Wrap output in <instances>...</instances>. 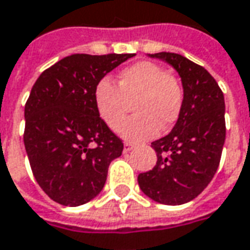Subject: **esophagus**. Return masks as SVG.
Segmentation results:
<instances>
[{"label":"esophagus","instance_id":"34e87169","mask_svg":"<svg viewBox=\"0 0 250 250\" xmlns=\"http://www.w3.org/2000/svg\"><path fill=\"white\" fill-rule=\"evenodd\" d=\"M132 149H134V145H132V144H130V142H125V147H123L125 153L130 152V150H132Z\"/></svg>","mask_w":250,"mask_h":250}]
</instances>
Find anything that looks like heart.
I'll use <instances>...</instances> for the list:
<instances>
[{"label": "heart", "instance_id": "heart-1", "mask_svg": "<svg viewBox=\"0 0 250 250\" xmlns=\"http://www.w3.org/2000/svg\"><path fill=\"white\" fill-rule=\"evenodd\" d=\"M98 115L106 125L118 131L132 104V116L122 135L130 141L154 137L160 127L167 130L181 116L185 90L178 76L152 61H139L119 72L116 86L101 79L94 90Z\"/></svg>", "mask_w": 250, "mask_h": 250}]
</instances>
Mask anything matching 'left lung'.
Here are the masks:
<instances>
[{
	"instance_id": "8db88e82",
	"label": "left lung",
	"mask_w": 250,
	"mask_h": 250,
	"mask_svg": "<svg viewBox=\"0 0 250 250\" xmlns=\"http://www.w3.org/2000/svg\"><path fill=\"white\" fill-rule=\"evenodd\" d=\"M149 56L178 71L185 101L172 131L152 142L157 161L138 175V185L157 203L181 205L196 198L216 174L226 139L225 97L213 76L189 59L169 52Z\"/></svg>"
}]
</instances>
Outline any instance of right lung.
Returning <instances> with one entry per match:
<instances>
[{
	"label": "right lung",
	"mask_w": 250,
	"mask_h": 250,
	"mask_svg": "<svg viewBox=\"0 0 250 250\" xmlns=\"http://www.w3.org/2000/svg\"><path fill=\"white\" fill-rule=\"evenodd\" d=\"M135 54L76 53L45 69L24 106V146L41 189L53 201L76 207L103 190L123 141L100 118L97 83Z\"/></svg>",
	"instance_id": "obj_1"
}]
</instances>
